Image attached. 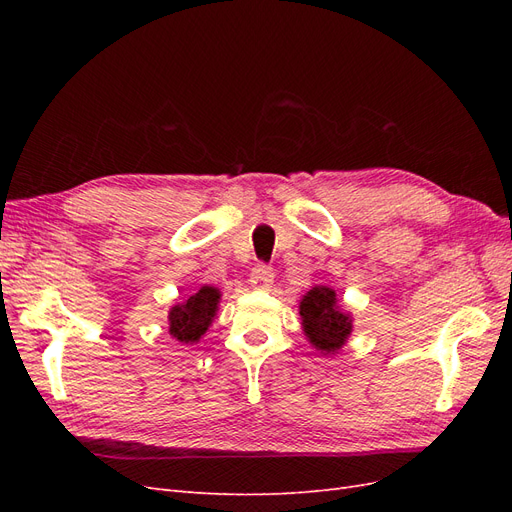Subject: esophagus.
<instances>
[{
  "mask_svg": "<svg viewBox=\"0 0 512 512\" xmlns=\"http://www.w3.org/2000/svg\"><path fill=\"white\" fill-rule=\"evenodd\" d=\"M273 269L267 267V265H256L252 269V275H250V282L254 288H269L273 284Z\"/></svg>",
  "mask_w": 512,
  "mask_h": 512,
  "instance_id": "esophagus-1",
  "label": "esophagus"
}]
</instances>
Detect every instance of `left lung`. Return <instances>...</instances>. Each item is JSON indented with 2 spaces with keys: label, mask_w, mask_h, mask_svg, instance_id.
Listing matches in <instances>:
<instances>
[{
  "label": "left lung",
  "mask_w": 512,
  "mask_h": 512,
  "mask_svg": "<svg viewBox=\"0 0 512 512\" xmlns=\"http://www.w3.org/2000/svg\"><path fill=\"white\" fill-rule=\"evenodd\" d=\"M301 327L322 356H333L342 350L352 333V314L337 301V294L329 286H314L303 294L299 303Z\"/></svg>",
  "instance_id": "1"
}]
</instances>
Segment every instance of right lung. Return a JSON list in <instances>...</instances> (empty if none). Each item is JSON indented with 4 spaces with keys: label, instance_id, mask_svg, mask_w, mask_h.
<instances>
[{
    "label": "right lung",
    "instance_id": "right-lung-1",
    "mask_svg": "<svg viewBox=\"0 0 512 512\" xmlns=\"http://www.w3.org/2000/svg\"><path fill=\"white\" fill-rule=\"evenodd\" d=\"M222 292L215 286H200V290L188 294V299L170 307L168 333L181 344L200 342L218 316Z\"/></svg>",
    "mask_w": 512,
    "mask_h": 512
}]
</instances>
